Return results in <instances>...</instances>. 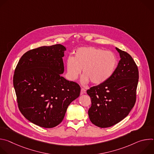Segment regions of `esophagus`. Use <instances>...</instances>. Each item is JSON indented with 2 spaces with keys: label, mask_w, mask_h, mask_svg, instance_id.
<instances>
[{
  "label": "esophagus",
  "mask_w": 154,
  "mask_h": 154,
  "mask_svg": "<svg viewBox=\"0 0 154 154\" xmlns=\"http://www.w3.org/2000/svg\"><path fill=\"white\" fill-rule=\"evenodd\" d=\"M85 92H86L85 89V88H82V89H81V91H80V94H81V95H82V94H83L84 93H85Z\"/></svg>",
  "instance_id": "1"
}]
</instances>
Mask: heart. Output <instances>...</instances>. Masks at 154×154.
<instances>
[{"label": "heart", "instance_id": "heart-1", "mask_svg": "<svg viewBox=\"0 0 154 154\" xmlns=\"http://www.w3.org/2000/svg\"><path fill=\"white\" fill-rule=\"evenodd\" d=\"M116 55L111 51L95 47H82L74 52V57L67 59L68 77L71 80L77 79L82 69L83 83L90 80L99 85L110 77L117 66Z\"/></svg>", "mask_w": 154, "mask_h": 154}]
</instances>
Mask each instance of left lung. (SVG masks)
<instances>
[{
  "label": "left lung",
  "instance_id": "8db88e82",
  "mask_svg": "<svg viewBox=\"0 0 154 154\" xmlns=\"http://www.w3.org/2000/svg\"><path fill=\"white\" fill-rule=\"evenodd\" d=\"M116 49L121 60L113 75L86 91L91 101L88 110L90 119L100 128L111 127L122 121L136 102L138 66L127 52Z\"/></svg>",
  "mask_w": 154,
  "mask_h": 154
}]
</instances>
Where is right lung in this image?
Wrapping results in <instances>:
<instances>
[{"label": "right lung", "mask_w": 154, "mask_h": 154, "mask_svg": "<svg viewBox=\"0 0 154 154\" xmlns=\"http://www.w3.org/2000/svg\"><path fill=\"white\" fill-rule=\"evenodd\" d=\"M65 47L58 45L30 50L21 57L13 75L18 108L31 122L52 128L61 122L80 86L61 75Z\"/></svg>", "instance_id": "1"}]
</instances>
